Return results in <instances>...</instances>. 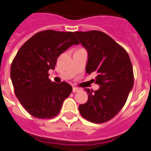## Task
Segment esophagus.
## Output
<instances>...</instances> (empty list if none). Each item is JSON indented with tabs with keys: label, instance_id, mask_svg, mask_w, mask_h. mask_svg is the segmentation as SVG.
<instances>
[{
	"label": "esophagus",
	"instance_id": "obj_1",
	"mask_svg": "<svg viewBox=\"0 0 151 151\" xmlns=\"http://www.w3.org/2000/svg\"><path fill=\"white\" fill-rule=\"evenodd\" d=\"M81 91V89L80 88H78V87H73V92H74V93H76V92H78V91Z\"/></svg>",
	"mask_w": 151,
	"mask_h": 151
}]
</instances>
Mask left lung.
I'll list each match as a JSON object with an SVG mask.
<instances>
[{
    "label": "left lung",
    "instance_id": "8db88e82",
    "mask_svg": "<svg viewBox=\"0 0 151 151\" xmlns=\"http://www.w3.org/2000/svg\"><path fill=\"white\" fill-rule=\"evenodd\" d=\"M88 54L86 72H95L97 91H90L88 100L79 106L83 117L93 123L110 121L124 106L134 86V72L126 50L105 33L99 30L76 31Z\"/></svg>",
    "mask_w": 151,
    "mask_h": 151
}]
</instances>
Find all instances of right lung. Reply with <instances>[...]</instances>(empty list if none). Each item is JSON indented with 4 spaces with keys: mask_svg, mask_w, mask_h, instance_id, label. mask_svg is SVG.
I'll use <instances>...</instances> for the list:
<instances>
[{
    "mask_svg": "<svg viewBox=\"0 0 151 151\" xmlns=\"http://www.w3.org/2000/svg\"><path fill=\"white\" fill-rule=\"evenodd\" d=\"M73 44L79 42L73 32L47 30L37 33L19 49L11 64V81L16 97L33 116H57L71 93L67 82H52L48 70L54 69L58 57Z\"/></svg>",
    "mask_w": 151,
    "mask_h": 151,
    "instance_id": "add662e5",
    "label": "right lung"
}]
</instances>
